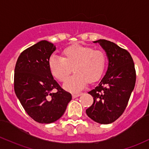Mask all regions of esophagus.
<instances>
[{
    "instance_id": "34e87169",
    "label": "esophagus",
    "mask_w": 149,
    "mask_h": 149,
    "mask_svg": "<svg viewBox=\"0 0 149 149\" xmlns=\"http://www.w3.org/2000/svg\"><path fill=\"white\" fill-rule=\"evenodd\" d=\"M81 95H82V93H73V94L72 95V96H73V98H76V97H79Z\"/></svg>"
}]
</instances>
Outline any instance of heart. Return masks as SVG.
<instances>
[{
    "mask_svg": "<svg viewBox=\"0 0 149 149\" xmlns=\"http://www.w3.org/2000/svg\"><path fill=\"white\" fill-rule=\"evenodd\" d=\"M105 64L106 57L102 51L82 45L67 47L62 51L61 58L52 56L49 61L51 73L61 82L66 81L72 71L75 72L63 86L71 92L83 89L88 81H97L103 73Z\"/></svg>",
    "mask_w": 149,
    "mask_h": 149,
    "instance_id": "heart-1",
    "label": "heart"
}]
</instances>
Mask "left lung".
<instances>
[{"instance_id": "left-lung-1", "label": "left lung", "mask_w": 149, "mask_h": 149, "mask_svg": "<svg viewBox=\"0 0 149 149\" xmlns=\"http://www.w3.org/2000/svg\"><path fill=\"white\" fill-rule=\"evenodd\" d=\"M108 58V68L104 77L94 89L88 92L93 103L86 114L97 123L114 122L123 114L136 83L134 63L131 54L110 41L99 40Z\"/></svg>"}]
</instances>
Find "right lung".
Segmentation results:
<instances>
[{"instance_id": "right-lung-1", "label": "right lung", "mask_w": 149, "mask_h": 149, "mask_svg": "<svg viewBox=\"0 0 149 149\" xmlns=\"http://www.w3.org/2000/svg\"><path fill=\"white\" fill-rule=\"evenodd\" d=\"M55 50L54 44L40 41L20 54L15 68V93L27 114L39 123L58 120L72 99L49 71V61Z\"/></svg>"}]
</instances>
